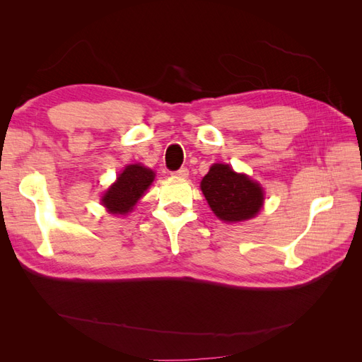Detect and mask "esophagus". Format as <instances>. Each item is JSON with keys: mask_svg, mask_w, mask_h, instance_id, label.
<instances>
[{"mask_svg": "<svg viewBox=\"0 0 362 362\" xmlns=\"http://www.w3.org/2000/svg\"><path fill=\"white\" fill-rule=\"evenodd\" d=\"M172 175L175 178H187L189 177V169L187 168H180L178 170H173Z\"/></svg>", "mask_w": 362, "mask_h": 362, "instance_id": "esophagus-1", "label": "esophagus"}]
</instances>
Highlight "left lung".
Returning a JSON list of instances; mask_svg holds the SVG:
<instances>
[{
    "label": "left lung",
    "mask_w": 362,
    "mask_h": 362,
    "mask_svg": "<svg viewBox=\"0 0 362 362\" xmlns=\"http://www.w3.org/2000/svg\"><path fill=\"white\" fill-rule=\"evenodd\" d=\"M201 190L214 214L225 222L254 217L264 199L257 182L243 173H235L228 164H213L201 182Z\"/></svg>",
    "instance_id": "obj_1"
}]
</instances>
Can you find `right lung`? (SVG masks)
<instances>
[{
    "mask_svg": "<svg viewBox=\"0 0 362 362\" xmlns=\"http://www.w3.org/2000/svg\"><path fill=\"white\" fill-rule=\"evenodd\" d=\"M156 173L140 164H129L117 181L103 196V204L113 214H127L133 210L140 196L154 181Z\"/></svg>",
    "mask_w": 362,
    "mask_h": 362,
    "instance_id": "right-lung-1",
    "label": "right lung"
}]
</instances>
